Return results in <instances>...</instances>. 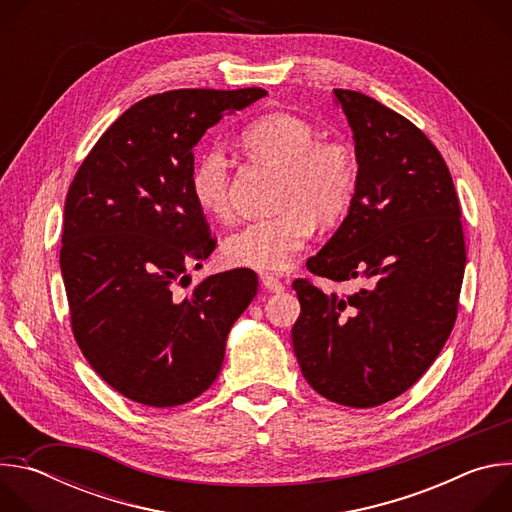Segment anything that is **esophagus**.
Masks as SVG:
<instances>
[{"label": "esophagus", "instance_id": "34e87169", "mask_svg": "<svg viewBox=\"0 0 512 512\" xmlns=\"http://www.w3.org/2000/svg\"><path fill=\"white\" fill-rule=\"evenodd\" d=\"M261 285L267 291H271V294H281V291L285 289V285L277 277H273V275H261Z\"/></svg>", "mask_w": 512, "mask_h": 512}]
</instances>
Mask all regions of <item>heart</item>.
<instances>
[{"label":"heart","instance_id":"1","mask_svg":"<svg viewBox=\"0 0 512 512\" xmlns=\"http://www.w3.org/2000/svg\"><path fill=\"white\" fill-rule=\"evenodd\" d=\"M241 141L255 158L281 170L275 190L279 212L229 235L223 257L235 267L281 273L296 263L314 223L330 227L346 214L358 188V164L346 143L320 139L312 123L287 113L253 121ZM190 192L204 214L231 216V160L221 148L198 156Z\"/></svg>","mask_w":512,"mask_h":512}]
</instances>
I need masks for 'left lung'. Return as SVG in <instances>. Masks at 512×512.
Listing matches in <instances>:
<instances>
[{
  "instance_id": "1",
  "label": "left lung",
  "mask_w": 512,
  "mask_h": 512,
  "mask_svg": "<svg viewBox=\"0 0 512 512\" xmlns=\"http://www.w3.org/2000/svg\"><path fill=\"white\" fill-rule=\"evenodd\" d=\"M354 137L358 188L348 216L306 267L332 281L367 279L350 296L296 279L291 342L310 387L346 407H377L442 352L466 267L462 210L427 135L379 101L334 89Z\"/></svg>"
}]
</instances>
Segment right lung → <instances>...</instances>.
I'll list each match as a JSON object with an SVG mask.
<instances>
[{
  "label": "right lung",
  "mask_w": 512,
  "mask_h": 512,
  "mask_svg": "<svg viewBox=\"0 0 512 512\" xmlns=\"http://www.w3.org/2000/svg\"><path fill=\"white\" fill-rule=\"evenodd\" d=\"M267 93L178 89L131 105L95 143L64 204L60 269L70 326L123 397L176 407L221 373L231 326L257 294L251 269L190 285L216 239L190 192L208 127Z\"/></svg>",
  "instance_id": "1"
}]
</instances>
